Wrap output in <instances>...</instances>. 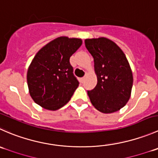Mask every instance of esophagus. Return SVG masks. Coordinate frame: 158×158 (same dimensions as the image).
Listing matches in <instances>:
<instances>
[{"instance_id": "esophagus-1", "label": "esophagus", "mask_w": 158, "mask_h": 158, "mask_svg": "<svg viewBox=\"0 0 158 158\" xmlns=\"http://www.w3.org/2000/svg\"><path fill=\"white\" fill-rule=\"evenodd\" d=\"M85 77H82V78H81V79H80V82H82H82H84V80H85Z\"/></svg>"}]
</instances>
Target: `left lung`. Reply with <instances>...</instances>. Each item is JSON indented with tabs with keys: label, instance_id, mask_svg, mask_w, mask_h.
Listing matches in <instances>:
<instances>
[{
	"label": "left lung",
	"instance_id": "obj_1",
	"mask_svg": "<svg viewBox=\"0 0 158 158\" xmlns=\"http://www.w3.org/2000/svg\"><path fill=\"white\" fill-rule=\"evenodd\" d=\"M94 59L98 82L88 95L96 110L111 113L123 108L131 97L133 74L128 61L116 44L106 38L85 39Z\"/></svg>",
	"mask_w": 158,
	"mask_h": 158
}]
</instances>
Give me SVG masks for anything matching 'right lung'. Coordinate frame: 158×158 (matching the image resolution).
Masks as SVG:
<instances>
[{
	"label": "right lung",
	"instance_id": "add662e5",
	"mask_svg": "<svg viewBox=\"0 0 158 158\" xmlns=\"http://www.w3.org/2000/svg\"><path fill=\"white\" fill-rule=\"evenodd\" d=\"M81 45L79 38L59 37L34 57L27 81L31 96L37 104L56 110L69 101L79 84L69 59Z\"/></svg>",
	"mask_w": 158,
	"mask_h": 158
}]
</instances>
